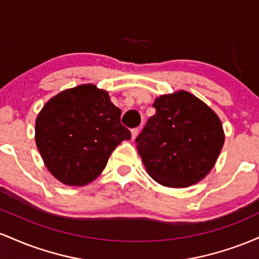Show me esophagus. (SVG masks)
<instances>
[{
  "label": "esophagus",
  "mask_w": 259,
  "mask_h": 259,
  "mask_svg": "<svg viewBox=\"0 0 259 259\" xmlns=\"http://www.w3.org/2000/svg\"><path fill=\"white\" fill-rule=\"evenodd\" d=\"M139 133H140V127H134V129L132 130V136H133V139H135L136 136L139 135Z\"/></svg>",
  "instance_id": "1"
}]
</instances>
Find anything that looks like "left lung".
Wrapping results in <instances>:
<instances>
[{"instance_id": "left-lung-1", "label": "left lung", "mask_w": 259, "mask_h": 259, "mask_svg": "<svg viewBox=\"0 0 259 259\" xmlns=\"http://www.w3.org/2000/svg\"><path fill=\"white\" fill-rule=\"evenodd\" d=\"M156 114L136 138L147 173L164 186L198 183L214 165L224 132L218 115L186 91L154 101Z\"/></svg>"}]
</instances>
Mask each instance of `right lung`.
Segmentation results:
<instances>
[{
    "label": "right lung",
    "instance_id": "1",
    "mask_svg": "<svg viewBox=\"0 0 259 259\" xmlns=\"http://www.w3.org/2000/svg\"><path fill=\"white\" fill-rule=\"evenodd\" d=\"M108 94L80 85L51 99L37 115L35 140L45 164L67 185L81 186L101 174L109 156L132 133Z\"/></svg>",
    "mask_w": 259,
    "mask_h": 259
}]
</instances>
